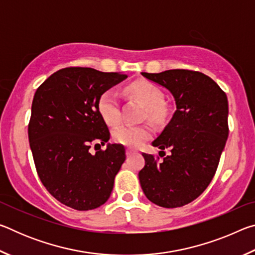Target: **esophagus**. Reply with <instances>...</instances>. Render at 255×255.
Wrapping results in <instances>:
<instances>
[{
    "instance_id": "obj_1",
    "label": "esophagus",
    "mask_w": 255,
    "mask_h": 255,
    "mask_svg": "<svg viewBox=\"0 0 255 255\" xmlns=\"http://www.w3.org/2000/svg\"><path fill=\"white\" fill-rule=\"evenodd\" d=\"M126 154H127V156H130V155H132V154H133V150H132L131 148H127V150H126Z\"/></svg>"
}]
</instances>
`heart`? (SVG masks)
Segmentation results:
<instances>
[{
	"instance_id": "obj_1",
	"label": "heart",
	"mask_w": 255,
	"mask_h": 255,
	"mask_svg": "<svg viewBox=\"0 0 255 255\" xmlns=\"http://www.w3.org/2000/svg\"><path fill=\"white\" fill-rule=\"evenodd\" d=\"M128 93L138 99L146 107L147 118L155 124H162L169 117V108L164 103V94L156 85L148 81H136L127 86ZM98 110L107 124L117 125L120 122L118 94L107 90L98 100ZM150 136L146 126L122 125L114 130L115 140L119 144L137 147Z\"/></svg>"
}]
</instances>
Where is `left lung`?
Instances as JSON below:
<instances>
[{
  "instance_id": "1",
  "label": "left lung",
  "mask_w": 255,
  "mask_h": 255,
  "mask_svg": "<svg viewBox=\"0 0 255 255\" xmlns=\"http://www.w3.org/2000/svg\"><path fill=\"white\" fill-rule=\"evenodd\" d=\"M169 90L176 110L152 145L159 157L143 153L138 178L149 201L176 208L199 197L213 180L228 137L226 93L209 76L189 70L141 73ZM169 150L165 155L163 150Z\"/></svg>"
}]
</instances>
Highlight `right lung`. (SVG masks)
<instances>
[{
	"label": "right lung",
	"mask_w": 255,
	"mask_h": 255,
	"mask_svg": "<svg viewBox=\"0 0 255 255\" xmlns=\"http://www.w3.org/2000/svg\"><path fill=\"white\" fill-rule=\"evenodd\" d=\"M122 73L66 67L51 74L34 93L28 136L40 181L55 199L76 210L105 204L126 159L125 147L105 145L110 132L98 110L101 94L126 80Z\"/></svg>",
	"instance_id": "add662e5"
}]
</instances>
